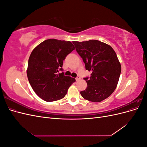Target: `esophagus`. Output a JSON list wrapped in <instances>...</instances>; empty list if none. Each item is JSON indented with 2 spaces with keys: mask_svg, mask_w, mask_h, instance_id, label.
I'll list each match as a JSON object with an SVG mask.
<instances>
[{
  "mask_svg": "<svg viewBox=\"0 0 147 147\" xmlns=\"http://www.w3.org/2000/svg\"><path fill=\"white\" fill-rule=\"evenodd\" d=\"M80 79H81V78L79 76H77L76 78H75V80H76V81H77H77H79L80 80Z\"/></svg>",
  "mask_w": 147,
  "mask_h": 147,
  "instance_id": "1",
  "label": "esophagus"
}]
</instances>
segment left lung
<instances>
[{
	"label": "left lung",
	"mask_w": 147,
	"mask_h": 147,
	"mask_svg": "<svg viewBox=\"0 0 147 147\" xmlns=\"http://www.w3.org/2000/svg\"><path fill=\"white\" fill-rule=\"evenodd\" d=\"M78 54L91 71L85 90L80 92L84 99L94 102L107 98L115 91L121 74V64L116 53L110 45L96 40L74 42Z\"/></svg>",
	"instance_id": "1"
}]
</instances>
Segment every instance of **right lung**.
<instances>
[{
  "instance_id": "obj_1",
  "label": "right lung",
  "mask_w": 147,
  "mask_h": 147,
  "mask_svg": "<svg viewBox=\"0 0 147 147\" xmlns=\"http://www.w3.org/2000/svg\"><path fill=\"white\" fill-rule=\"evenodd\" d=\"M75 50L69 41L48 39L35 47L28 61L27 75L34 92L41 99L53 102L63 99L75 79L65 76L63 61Z\"/></svg>"
}]
</instances>
